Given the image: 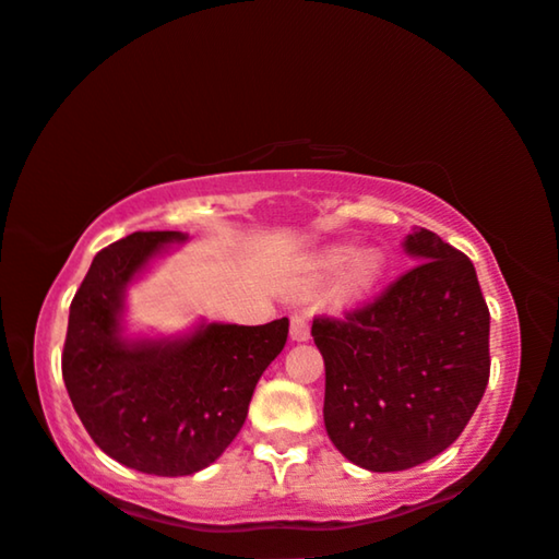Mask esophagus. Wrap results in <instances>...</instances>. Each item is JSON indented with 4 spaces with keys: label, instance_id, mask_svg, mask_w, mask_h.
I'll return each instance as SVG.
<instances>
[{
    "label": "esophagus",
    "instance_id": "1",
    "mask_svg": "<svg viewBox=\"0 0 559 559\" xmlns=\"http://www.w3.org/2000/svg\"><path fill=\"white\" fill-rule=\"evenodd\" d=\"M290 340L294 342H309L311 340V326L306 317L290 319Z\"/></svg>",
    "mask_w": 559,
    "mask_h": 559
}]
</instances>
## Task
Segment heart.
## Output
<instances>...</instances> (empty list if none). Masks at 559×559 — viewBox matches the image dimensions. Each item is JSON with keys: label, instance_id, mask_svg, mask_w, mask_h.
Returning a JSON list of instances; mask_svg holds the SVG:
<instances>
[{"label": "heart", "instance_id": "1", "mask_svg": "<svg viewBox=\"0 0 559 559\" xmlns=\"http://www.w3.org/2000/svg\"><path fill=\"white\" fill-rule=\"evenodd\" d=\"M390 271V258L380 246H361L340 240L324 246L306 263L301 283L306 288L336 278V296L344 304L365 301L380 288Z\"/></svg>", "mask_w": 559, "mask_h": 559}]
</instances>
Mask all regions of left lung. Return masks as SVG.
I'll return each instance as SVG.
<instances>
[{
	"label": "left lung",
	"mask_w": 559,
	"mask_h": 559,
	"mask_svg": "<svg viewBox=\"0 0 559 559\" xmlns=\"http://www.w3.org/2000/svg\"><path fill=\"white\" fill-rule=\"evenodd\" d=\"M403 250L415 269L344 321L317 319L324 426L344 459L405 471L463 433L489 384V306L466 255L426 227Z\"/></svg>",
	"instance_id": "obj_1"
}]
</instances>
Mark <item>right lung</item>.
I'll list each match as a JSON object with an SVG mask.
<instances>
[{
    "mask_svg": "<svg viewBox=\"0 0 559 559\" xmlns=\"http://www.w3.org/2000/svg\"><path fill=\"white\" fill-rule=\"evenodd\" d=\"M187 240L141 230L100 250L70 304L62 349V380L85 430L114 461L152 476L198 474L223 455L288 336V319L131 332L129 288Z\"/></svg>",
    "mask_w": 559,
    "mask_h": 559,
    "instance_id": "add662e5",
    "label": "right lung"
}]
</instances>
